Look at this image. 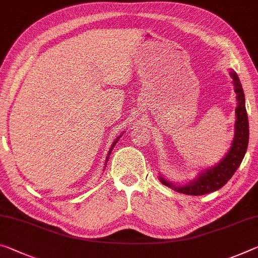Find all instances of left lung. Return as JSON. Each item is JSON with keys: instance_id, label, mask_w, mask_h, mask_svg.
I'll use <instances>...</instances> for the list:
<instances>
[{"instance_id": "1", "label": "left lung", "mask_w": 258, "mask_h": 258, "mask_svg": "<svg viewBox=\"0 0 258 258\" xmlns=\"http://www.w3.org/2000/svg\"><path fill=\"white\" fill-rule=\"evenodd\" d=\"M230 75L233 80V85H234L238 107L235 109L236 120L234 139H233V144L230 150L227 151L226 156L217 165L202 171L199 174V177L189 183H186V185H174V183L165 180L163 177H159V180H161L163 185L186 195H204L222 188L232 178L235 171L238 170L248 148L249 122L246 104H244V94L239 77L232 70Z\"/></svg>"}]
</instances>
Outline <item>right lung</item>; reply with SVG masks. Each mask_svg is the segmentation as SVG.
Masks as SVG:
<instances>
[{"label": "right lung", "mask_w": 258, "mask_h": 258, "mask_svg": "<svg viewBox=\"0 0 258 258\" xmlns=\"http://www.w3.org/2000/svg\"><path fill=\"white\" fill-rule=\"evenodd\" d=\"M121 137V136H120ZM120 137H118L117 139H116V140H114L113 141V144H112V146H111V148H110V150H109V154H108V156H107V162H108V159H109V156H110V154H111V151H112V149H113V147H114V145H116L117 144V142H118V139H119ZM105 164H107V163H105ZM105 166H107V165H105Z\"/></svg>", "instance_id": "1"}]
</instances>
